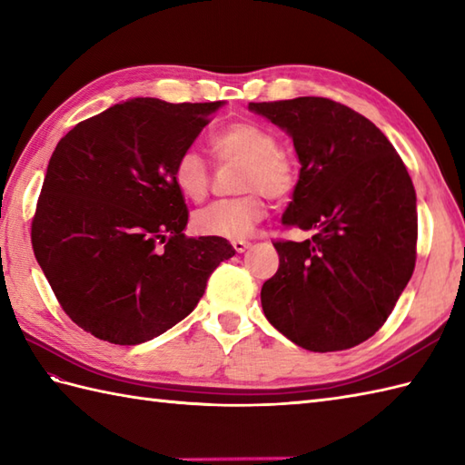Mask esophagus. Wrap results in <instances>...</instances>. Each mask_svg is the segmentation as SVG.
I'll return each mask as SVG.
<instances>
[{"instance_id":"1","label":"esophagus","mask_w":465,"mask_h":465,"mask_svg":"<svg viewBox=\"0 0 465 465\" xmlns=\"http://www.w3.org/2000/svg\"><path fill=\"white\" fill-rule=\"evenodd\" d=\"M249 246H251V242L249 241H232V249L236 251V252H244L246 249H249Z\"/></svg>"}]
</instances>
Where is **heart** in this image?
Returning a JSON list of instances; mask_svg holds the SVG:
<instances>
[{
	"mask_svg": "<svg viewBox=\"0 0 465 465\" xmlns=\"http://www.w3.org/2000/svg\"><path fill=\"white\" fill-rule=\"evenodd\" d=\"M211 151L221 163L241 161V197L216 201L194 214V229L206 236L246 239L266 213V197L284 201L298 184L296 161L278 147L274 133L252 121H234L211 137ZM173 183L184 199L201 203L211 187L203 154L187 149L173 164Z\"/></svg>",
	"mask_w": 465,
	"mask_h": 465,
	"instance_id": "1",
	"label": "heart"
}]
</instances>
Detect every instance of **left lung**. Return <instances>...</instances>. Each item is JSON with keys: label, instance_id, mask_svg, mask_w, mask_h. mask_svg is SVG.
<instances>
[{"label": "left lung", "instance_id": "1", "mask_svg": "<svg viewBox=\"0 0 465 465\" xmlns=\"http://www.w3.org/2000/svg\"><path fill=\"white\" fill-rule=\"evenodd\" d=\"M292 137L301 177L274 241L278 271L262 284L264 316L311 352L374 336L416 266V191L404 161L372 121L326 97L249 103Z\"/></svg>", "mask_w": 465, "mask_h": 465}]
</instances>
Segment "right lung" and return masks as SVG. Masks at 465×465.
<instances>
[{
	"label": "right lung",
	"mask_w": 465,
	"mask_h": 465,
	"mask_svg": "<svg viewBox=\"0 0 465 465\" xmlns=\"http://www.w3.org/2000/svg\"><path fill=\"white\" fill-rule=\"evenodd\" d=\"M211 103L137 97L77 123L51 154L31 221L57 302L99 340L135 346L194 311L234 249L193 239L173 164L209 125Z\"/></svg>",
	"instance_id": "obj_1"
}]
</instances>
